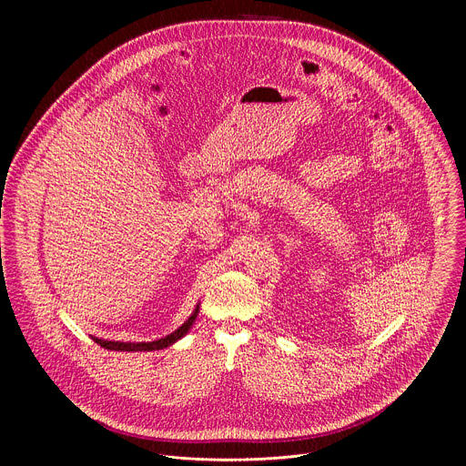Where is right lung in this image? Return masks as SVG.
I'll list each match as a JSON object with an SVG mask.
<instances>
[{"label": "right lung", "mask_w": 466, "mask_h": 466, "mask_svg": "<svg viewBox=\"0 0 466 466\" xmlns=\"http://www.w3.org/2000/svg\"><path fill=\"white\" fill-rule=\"evenodd\" d=\"M197 315H198V304L195 306L193 313L187 317V320L182 326H178L175 331H171L169 336H166L162 339H157V341H142V343H130V341H127V343H123V341H108V339H101V338H94V336H92V339L97 345H101L103 349L116 350V352H153V350H162V349L171 347L173 343H177L178 339H182L187 334L189 328L193 326V322L197 319Z\"/></svg>", "instance_id": "1"}]
</instances>
